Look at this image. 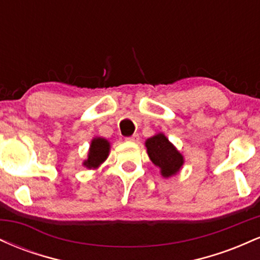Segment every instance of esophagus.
Listing matches in <instances>:
<instances>
[{"label": "esophagus", "instance_id": "34e87169", "mask_svg": "<svg viewBox=\"0 0 260 260\" xmlns=\"http://www.w3.org/2000/svg\"><path fill=\"white\" fill-rule=\"evenodd\" d=\"M127 140H128V142H133V143H136V142H138V140H139V136H138V134H137V133H134L133 136L128 137Z\"/></svg>", "mask_w": 260, "mask_h": 260}]
</instances>
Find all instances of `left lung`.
I'll use <instances>...</instances> for the list:
<instances>
[{"mask_svg":"<svg viewBox=\"0 0 260 260\" xmlns=\"http://www.w3.org/2000/svg\"><path fill=\"white\" fill-rule=\"evenodd\" d=\"M145 145L149 157L154 165L159 166L164 177H170L180 171L181 166L183 165V156L164 134H156L149 138Z\"/></svg>","mask_w":260,"mask_h":260,"instance_id":"8db88e82","label":"left lung"}]
</instances>
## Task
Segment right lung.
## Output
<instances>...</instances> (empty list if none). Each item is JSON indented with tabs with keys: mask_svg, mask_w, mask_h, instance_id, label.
<instances>
[{
	"mask_svg": "<svg viewBox=\"0 0 260 260\" xmlns=\"http://www.w3.org/2000/svg\"><path fill=\"white\" fill-rule=\"evenodd\" d=\"M110 150V143L104 138L92 139L88 159L84 161V165L89 169H96L98 166L106 159Z\"/></svg>",
	"mask_w": 260,
	"mask_h": 260,
	"instance_id": "obj_1",
	"label": "right lung"
}]
</instances>
